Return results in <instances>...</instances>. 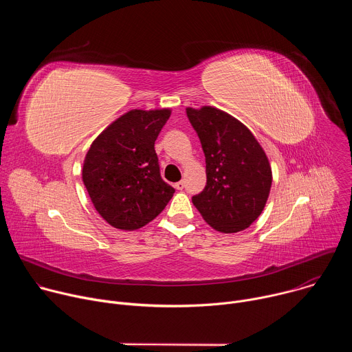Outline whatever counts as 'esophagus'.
<instances>
[{"label": "esophagus", "instance_id": "obj_1", "mask_svg": "<svg viewBox=\"0 0 352 352\" xmlns=\"http://www.w3.org/2000/svg\"><path fill=\"white\" fill-rule=\"evenodd\" d=\"M184 188H185V182H184V181H179V182H177V184H175V189L182 190Z\"/></svg>", "mask_w": 352, "mask_h": 352}]
</instances>
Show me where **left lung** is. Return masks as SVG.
I'll return each mask as SVG.
<instances>
[{
    "mask_svg": "<svg viewBox=\"0 0 352 352\" xmlns=\"http://www.w3.org/2000/svg\"><path fill=\"white\" fill-rule=\"evenodd\" d=\"M206 157V186L192 196L195 208L214 230L238 232L265 209L272 168L265 150L242 122L214 107H188Z\"/></svg>",
    "mask_w": 352,
    "mask_h": 352,
    "instance_id": "1",
    "label": "left lung"
}]
</instances>
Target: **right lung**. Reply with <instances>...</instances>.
<instances>
[{
    "label": "right lung",
    "mask_w": 352,
    "mask_h": 352,
    "mask_svg": "<svg viewBox=\"0 0 352 352\" xmlns=\"http://www.w3.org/2000/svg\"><path fill=\"white\" fill-rule=\"evenodd\" d=\"M171 111L132 110L91 143L82 178L91 204L110 226L138 230L156 219L175 189L160 174L155 142Z\"/></svg>",
    "instance_id": "1"
}]
</instances>
